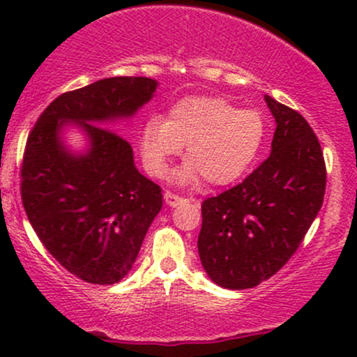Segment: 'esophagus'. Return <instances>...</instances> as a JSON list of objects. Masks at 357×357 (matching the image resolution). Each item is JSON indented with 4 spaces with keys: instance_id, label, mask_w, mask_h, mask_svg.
<instances>
[{
    "instance_id": "obj_1",
    "label": "esophagus",
    "mask_w": 357,
    "mask_h": 357,
    "mask_svg": "<svg viewBox=\"0 0 357 357\" xmlns=\"http://www.w3.org/2000/svg\"><path fill=\"white\" fill-rule=\"evenodd\" d=\"M165 202H166L167 206H178L179 203L184 202V198H181L179 195H174V192H171V191H166L165 192Z\"/></svg>"
}]
</instances>
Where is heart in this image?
Returning <instances> with one entry per match:
<instances>
[{
  "instance_id": "1",
  "label": "heart",
  "mask_w": 357,
  "mask_h": 357,
  "mask_svg": "<svg viewBox=\"0 0 357 357\" xmlns=\"http://www.w3.org/2000/svg\"><path fill=\"white\" fill-rule=\"evenodd\" d=\"M267 124L260 112L238 109L221 97H184L167 110L165 121L151 117L139 134L144 167L153 176L166 171L167 161L184 147L186 165L174 173L179 183L199 176L213 186L241 178L264 146Z\"/></svg>"
}]
</instances>
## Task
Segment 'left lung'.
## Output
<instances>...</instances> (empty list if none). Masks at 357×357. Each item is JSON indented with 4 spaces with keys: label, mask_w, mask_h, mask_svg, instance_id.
Listing matches in <instances>:
<instances>
[{
    "label": "left lung",
    "mask_w": 357,
    "mask_h": 357,
    "mask_svg": "<svg viewBox=\"0 0 357 357\" xmlns=\"http://www.w3.org/2000/svg\"><path fill=\"white\" fill-rule=\"evenodd\" d=\"M265 102L277 122L272 153L240 184L202 204L203 268L231 290L257 287L284 267L326 192V162L312 127L270 96Z\"/></svg>",
    "instance_id": "1"
}]
</instances>
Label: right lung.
<instances>
[{
	"label": "right lung",
	"instance_id": "1",
	"mask_svg": "<svg viewBox=\"0 0 357 357\" xmlns=\"http://www.w3.org/2000/svg\"><path fill=\"white\" fill-rule=\"evenodd\" d=\"M155 89L147 77H112L65 92L28 136L20 171L24 211L52 257L89 284L122 280L161 211V188L139 173L132 147L107 127L132 117ZM67 123L88 136L85 153L61 141Z\"/></svg>",
	"mask_w": 357,
	"mask_h": 357
}]
</instances>
